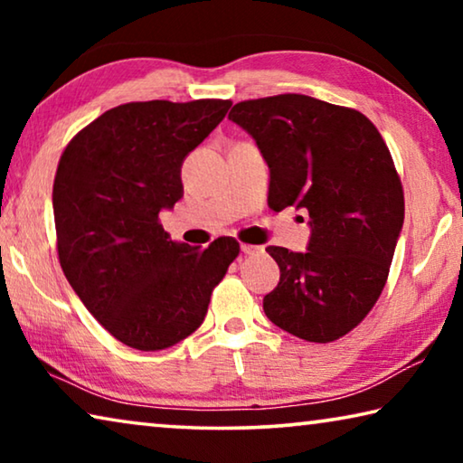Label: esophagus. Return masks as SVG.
Listing matches in <instances>:
<instances>
[{
	"label": "esophagus",
	"mask_w": 463,
	"mask_h": 463,
	"mask_svg": "<svg viewBox=\"0 0 463 463\" xmlns=\"http://www.w3.org/2000/svg\"><path fill=\"white\" fill-rule=\"evenodd\" d=\"M241 250H242V253H245V255H260L261 253V247H257V245H245V242H242V245H241Z\"/></svg>",
	"instance_id": "34e87169"
}]
</instances>
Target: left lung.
Wrapping results in <instances>:
<instances>
[{"label":"left lung","instance_id":"obj_1","mask_svg":"<svg viewBox=\"0 0 463 463\" xmlns=\"http://www.w3.org/2000/svg\"><path fill=\"white\" fill-rule=\"evenodd\" d=\"M229 120L255 138L269 167V208L308 213L307 253L268 247L278 288L273 325L331 343L362 323L386 286L404 222V194L378 128L362 112L281 93L234 104Z\"/></svg>","mask_w":463,"mask_h":463}]
</instances>
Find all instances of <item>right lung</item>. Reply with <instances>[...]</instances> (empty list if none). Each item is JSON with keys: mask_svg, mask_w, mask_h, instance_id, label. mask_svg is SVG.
Instances as JSON below:
<instances>
[{"mask_svg": "<svg viewBox=\"0 0 463 463\" xmlns=\"http://www.w3.org/2000/svg\"><path fill=\"white\" fill-rule=\"evenodd\" d=\"M231 99L130 101L77 132L52 185L62 273L120 343L159 351L203 323L210 296L239 255L175 242L159 222L184 195L182 163L229 112Z\"/></svg>", "mask_w": 463, "mask_h": 463, "instance_id": "right-lung-1", "label": "right lung"}]
</instances>
